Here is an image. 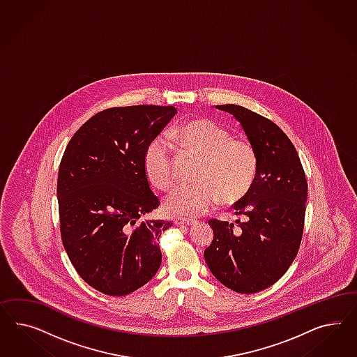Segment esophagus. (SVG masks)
Listing matches in <instances>:
<instances>
[{
    "label": "esophagus",
    "mask_w": 357,
    "mask_h": 357,
    "mask_svg": "<svg viewBox=\"0 0 357 357\" xmlns=\"http://www.w3.org/2000/svg\"><path fill=\"white\" fill-rule=\"evenodd\" d=\"M174 224H175L176 227H192V225L196 224V221L191 220V218H176V220L174 221Z\"/></svg>",
    "instance_id": "esophagus-1"
}]
</instances>
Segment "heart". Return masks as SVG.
<instances>
[{"label": "heart", "instance_id": "heart-1", "mask_svg": "<svg viewBox=\"0 0 357 357\" xmlns=\"http://www.w3.org/2000/svg\"><path fill=\"white\" fill-rule=\"evenodd\" d=\"M184 151L199 155L195 183L183 184L165 200V209L173 216L197 217L209 212L218 199L234 203L249 191L257 174V153L249 140L230 136L215 121L197 119L184 123L172 133ZM144 172L149 183L167 191L175 182L172 153L157 141L145 153Z\"/></svg>", "mask_w": 357, "mask_h": 357}]
</instances>
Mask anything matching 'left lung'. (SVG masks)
<instances>
[{
	"label": "left lung",
	"mask_w": 357,
	"mask_h": 357,
	"mask_svg": "<svg viewBox=\"0 0 357 357\" xmlns=\"http://www.w3.org/2000/svg\"><path fill=\"white\" fill-rule=\"evenodd\" d=\"M241 123L257 153L249 191L233 206L234 224L209 220L213 241L204 251L213 276L237 293L273 285L291 267L303 238L307 183L288 136L270 119L237 105H221Z\"/></svg>",
	"instance_id": "1"
}]
</instances>
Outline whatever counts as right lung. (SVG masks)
<instances>
[{"mask_svg":"<svg viewBox=\"0 0 357 357\" xmlns=\"http://www.w3.org/2000/svg\"><path fill=\"white\" fill-rule=\"evenodd\" d=\"M173 106L103 109L77 130L60 162L57 199L65 251L78 275L108 296L137 291L157 273L170 221L142 220L160 206L144 158Z\"/></svg>","mask_w":357,"mask_h":357,"instance_id":"1","label":"right lung"}]
</instances>
